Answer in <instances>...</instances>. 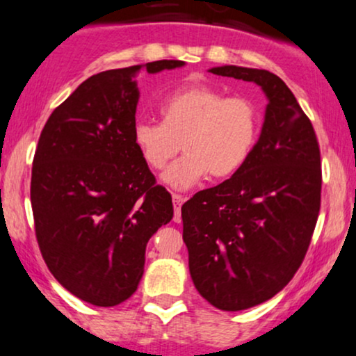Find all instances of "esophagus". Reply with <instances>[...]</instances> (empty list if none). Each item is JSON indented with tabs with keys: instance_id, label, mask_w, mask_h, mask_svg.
I'll list each match as a JSON object with an SVG mask.
<instances>
[{
	"instance_id": "34e87169",
	"label": "esophagus",
	"mask_w": 356,
	"mask_h": 356,
	"mask_svg": "<svg viewBox=\"0 0 356 356\" xmlns=\"http://www.w3.org/2000/svg\"><path fill=\"white\" fill-rule=\"evenodd\" d=\"M172 202H174V212H175V216H181V207H182V204L186 202V197H184V195H181V194H172Z\"/></svg>"
}]
</instances>
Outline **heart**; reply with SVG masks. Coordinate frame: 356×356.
<instances>
[{
  "mask_svg": "<svg viewBox=\"0 0 356 356\" xmlns=\"http://www.w3.org/2000/svg\"><path fill=\"white\" fill-rule=\"evenodd\" d=\"M162 122L137 120L132 137L150 169L162 170L179 152L186 154L164 174L175 189H189L212 175L226 179L243 169L259 136V112L244 97L194 85L167 95L159 105Z\"/></svg>",
  "mask_w": 356,
  "mask_h": 356,
  "instance_id": "1",
  "label": "heart"
}]
</instances>
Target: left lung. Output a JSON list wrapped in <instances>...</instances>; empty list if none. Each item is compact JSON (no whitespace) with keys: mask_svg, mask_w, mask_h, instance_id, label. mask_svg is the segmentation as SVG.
Returning a JSON list of instances; mask_svg holds the SVG:
<instances>
[{"mask_svg":"<svg viewBox=\"0 0 356 356\" xmlns=\"http://www.w3.org/2000/svg\"><path fill=\"white\" fill-rule=\"evenodd\" d=\"M209 72L254 81L268 99L261 136L243 169L182 206L195 289L216 308L241 312L280 293L303 263L321 202L320 145L275 73L236 65Z\"/></svg>","mask_w":356,"mask_h":356,"instance_id":"obj_1","label":"left lung"}]
</instances>
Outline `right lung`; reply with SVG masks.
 Instances as JSON below:
<instances>
[{"mask_svg":"<svg viewBox=\"0 0 356 356\" xmlns=\"http://www.w3.org/2000/svg\"><path fill=\"white\" fill-rule=\"evenodd\" d=\"M184 65L159 60L97 73L42 130L30 191L36 241L56 281L90 305L115 306L136 293L147 243L174 216L172 197L134 144V79L142 67Z\"/></svg>","mask_w":356,"mask_h":356,"instance_id":"obj_1","label":"right lung"}]
</instances>
